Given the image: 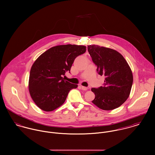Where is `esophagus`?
Here are the masks:
<instances>
[{"label": "esophagus", "instance_id": "obj_1", "mask_svg": "<svg viewBox=\"0 0 155 155\" xmlns=\"http://www.w3.org/2000/svg\"><path fill=\"white\" fill-rule=\"evenodd\" d=\"M81 88L82 90H84V91H87V89H88V88L87 87H83V86H81Z\"/></svg>", "mask_w": 155, "mask_h": 155}]
</instances>
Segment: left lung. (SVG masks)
Returning <instances> with one entry per match:
<instances>
[{
  "mask_svg": "<svg viewBox=\"0 0 155 155\" xmlns=\"http://www.w3.org/2000/svg\"><path fill=\"white\" fill-rule=\"evenodd\" d=\"M88 51L97 71L105 76L103 87L92 88L95 97L92 101L102 110H111L120 106L128 98L133 82L130 67L117 51L98 45H88Z\"/></svg>",
  "mask_w": 155,
  "mask_h": 155,
  "instance_id": "left-lung-1",
  "label": "left lung"
}]
</instances>
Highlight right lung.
Returning a JSON list of instances; mask_svg holds the SVG:
<instances>
[{"mask_svg": "<svg viewBox=\"0 0 155 155\" xmlns=\"http://www.w3.org/2000/svg\"><path fill=\"white\" fill-rule=\"evenodd\" d=\"M86 46L63 45L54 46L41 54L32 65L28 89L35 104L42 110L51 111L61 106L69 91L76 88L63 78L70 71L74 59L86 52Z\"/></svg>", "mask_w": 155, "mask_h": 155, "instance_id": "add662e5", "label": "right lung"}]
</instances>
